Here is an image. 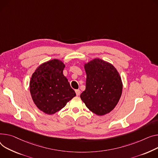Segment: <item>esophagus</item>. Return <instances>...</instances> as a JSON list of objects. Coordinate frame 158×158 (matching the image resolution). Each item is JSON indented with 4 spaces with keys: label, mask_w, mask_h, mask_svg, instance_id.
<instances>
[{
    "label": "esophagus",
    "mask_w": 158,
    "mask_h": 158,
    "mask_svg": "<svg viewBox=\"0 0 158 158\" xmlns=\"http://www.w3.org/2000/svg\"><path fill=\"white\" fill-rule=\"evenodd\" d=\"M75 91H76V95H77V96H79V94H80V92H81L80 90H79V89H76Z\"/></svg>",
    "instance_id": "1"
}]
</instances>
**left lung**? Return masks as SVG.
I'll return each mask as SVG.
<instances>
[{
	"label": "left lung",
	"instance_id": "8db88e82",
	"mask_svg": "<svg viewBox=\"0 0 158 158\" xmlns=\"http://www.w3.org/2000/svg\"><path fill=\"white\" fill-rule=\"evenodd\" d=\"M86 89L81 98L93 113L103 115L118 104L122 94L123 84L118 72L112 64L95 58L85 64Z\"/></svg>",
	"mask_w": 158,
	"mask_h": 158
}]
</instances>
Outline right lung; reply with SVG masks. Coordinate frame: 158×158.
<instances>
[{"label":"right lung","instance_id":"add662e5","mask_svg":"<svg viewBox=\"0 0 158 158\" xmlns=\"http://www.w3.org/2000/svg\"><path fill=\"white\" fill-rule=\"evenodd\" d=\"M65 65L54 59L40 65L31 76L30 91L36 106L48 114L64 108L76 93L63 74Z\"/></svg>","mask_w":158,"mask_h":158}]
</instances>
